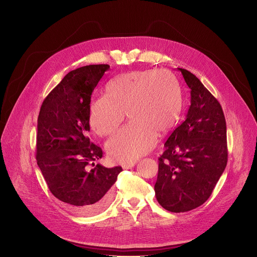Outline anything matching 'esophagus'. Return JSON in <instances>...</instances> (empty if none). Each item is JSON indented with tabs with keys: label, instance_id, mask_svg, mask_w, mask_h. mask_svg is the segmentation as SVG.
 <instances>
[{
	"label": "esophagus",
	"instance_id": "34e87169",
	"mask_svg": "<svg viewBox=\"0 0 257 257\" xmlns=\"http://www.w3.org/2000/svg\"><path fill=\"white\" fill-rule=\"evenodd\" d=\"M135 166V163L133 162V163H125V164H122V168L124 169V170H128V169H131V168H133Z\"/></svg>",
	"mask_w": 257,
	"mask_h": 257
}]
</instances>
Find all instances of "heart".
Wrapping results in <instances>:
<instances>
[{"mask_svg":"<svg viewBox=\"0 0 257 257\" xmlns=\"http://www.w3.org/2000/svg\"><path fill=\"white\" fill-rule=\"evenodd\" d=\"M106 96L90 102L89 125L100 136L112 134L124 120L131 121L106 142L112 160L130 163L148 154L178 122L183 106L182 90L172 72L132 71L119 75L105 87Z\"/></svg>","mask_w":257,"mask_h":257,"instance_id":"b5f03b06","label":"heart"}]
</instances>
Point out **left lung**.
<instances>
[{
	"mask_svg": "<svg viewBox=\"0 0 257 257\" xmlns=\"http://www.w3.org/2000/svg\"><path fill=\"white\" fill-rule=\"evenodd\" d=\"M178 69L190 88L191 104L165 143L155 191L165 209L185 212L209 198L227 166V126L217 99L191 72Z\"/></svg>",
	"mask_w": 257,
	"mask_h": 257,
	"instance_id": "8db88e82",
	"label": "left lung"
}]
</instances>
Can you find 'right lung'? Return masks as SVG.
<instances>
[{"instance_id": "1", "label": "right lung", "mask_w": 257, "mask_h": 257, "mask_svg": "<svg viewBox=\"0 0 257 257\" xmlns=\"http://www.w3.org/2000/svg\"><path fill=\"white\" fill-rule=\"evenodd\" d=\"M108 69L99 64L70 71L45 98L38 119L35 157L48 187L82 214H95L107 206L111 187L122 171L94 166L103 153L87 135L91 94Z\"/></svg>"}]
</instances>
